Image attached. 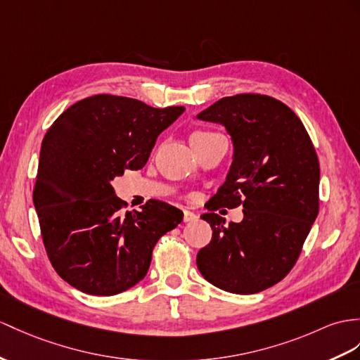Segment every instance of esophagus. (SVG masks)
I'll return each instance as SVG.
<instances>
[{
    "label": "esophagus",
    "mask_w": 360,
    "mask_h": 360,
    "mask_svg": "<svg viewBox=\"0 0 360 360\" xmlns=\"http://www.w3.org/2000/svg\"><path fill=\"white\" fill-rule=\"evenodd\" d=\"M197 218H198V215L194 214V212H191V210H188V209L183 210V221H185V223L197 221Z\"/></svg>",
    "instance_id": "obj_1"
}]
</instances>
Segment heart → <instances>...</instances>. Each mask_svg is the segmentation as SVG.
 Here are the masks:
<instances>
[{
    "mask_svg": "<svg viewBox=\"0 0 360 360\" xmlns=\"http://www.w3.org/2000/svg\"><path fill=\"white\" fill-rule=\"evenodd\" d=\"M201 134H209V133H206V131H198V133L192 134V137H194V136H201Z\"/></svg>",
    "mask_w": 360,
    "mask_h": 360,
    "instance_id": "obj_1",
    "label": "heart"
}]
</instances>
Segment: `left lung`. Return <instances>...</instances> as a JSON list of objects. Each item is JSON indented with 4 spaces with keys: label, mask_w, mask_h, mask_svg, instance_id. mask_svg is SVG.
<instances>
[{
    "label": "left lung",
    "mask_w": 360,
    "mask_h": 360,
    "mask_svg": "<svg viewBox=\"0 0 360 360\" xmlns=\"http://www.w3.org/2000/svg\"><path fill=\"white\" fill-rule=\"evenodd\" d=\"M223 125L233 143L226 181L201 215L212 240L197 255L206 281L252 295L292 270L319 212V160L300 117L270 96L244 93L201 111ZM243 206L241 224L226 225L218 207Z\"/></svg>",
    "instance_id": "obj_1"
}]
</instances>
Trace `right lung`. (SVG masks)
<instances>
[{"label":"right lung","mask_w":360,"mask_h":360,"mask_svg":"<svg viewBox=\"0 0 360 360\" xmlns=\"http://www.w3.org/2000/svg\"><path fill=\"white\" fill-rule=\"evenodd\" d=\"M183 111L96 94L49 128L33 203L51 266L77 290L111 296L136 285L150 269L155 243L181 223V210L159 200L122 212L127 203L111 181L142 169L157 137Z\"/></svg>","instance_id":"right-lung-1"}]
</instances>
